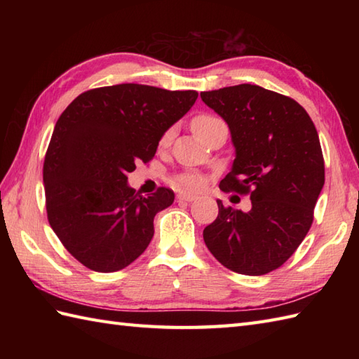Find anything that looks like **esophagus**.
<instances>
[{"mask_svg": "<svg viewBox=\"0 0 359 359\" xmlns=\"http://www.w3.org/2000/svg\"><path fill=\"white\" fill-rule=\"evenodd\" d=\"M177 199L179 201H185V202H193V201H196V196L194 194H188V193H180L177 196Z\"/></svg>", "mask_w": 359, "mask_h": 359, "instance_id": "1", "label": "esophagus"}]
</instances>
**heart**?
Returning a JSON list of instances; mask_svg holds the SVG:
<instances>
[{"instance_id": "1", "label": "heart", "mask_w": 359, "mask_h": 359, "mask_svg": "<svg viewBox=\"0 0 359 359\" xmlns=\"http://www.w3.org/2000/svg\"><path fill=\"white\" fill-rule=\"evenodd\" d=\"M217 121H220V120L216 118V117L208 116V114H201V116H197V117L193 118L191 128H193V131L196 133V135L201 139V137H202L205 133H207L212 125H216ZM171 135H172V131L170 129V131H166V133L163 134L162 143L165 144V143L170 142ZM175 184H177V185L182 187V188H185V189H197V188H201L202 180H201L199 175H196V174H193V172H185V174H180L179 177L175 179Z\"/></svg>"}]
</instances>
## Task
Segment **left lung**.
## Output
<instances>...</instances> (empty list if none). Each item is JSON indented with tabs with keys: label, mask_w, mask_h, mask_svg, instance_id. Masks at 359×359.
Segmentation results:
<instances>
[{
	"label": "left lung",
	"mask_w": 359,
	"mask_h": 359,
	"mask_svg": "<svg viewBox=\"0 0 359 359\" xmlns=\"http://www.w3.org/2000/svg\"><path fill=\"white\" fill-rule=\"evenodd\" d=\"M231 133L236 158L222 191L250 194L251 210L224 207L203 230L211 255L228 270L261 276L279 269L306 238L324 187V157L307 111L257 85L201 93Z\"/></svg>",
	"instance_id": "left-lung-1"
}]
</instances>
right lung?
<instances>
[{
	"mask_svg": "<svg viewBox=\"0 0 359 359\" xmlns=\"http://www.w3.org/2000/svg\"><path fill=\"white\" fill-rule=\"evenodd\" d=\"M197 95L123 83L86 90L60 116L43 165L46 210L65 248L89 270L118 271L149 245L154 216L174 193L135 194L128 174L154 157Z\"/></svg>",
	"mask_w": 359,
	"mask_h": 359,
	"instance_id": "add662e5",
	"label": "right lung"
}]
</instances>
